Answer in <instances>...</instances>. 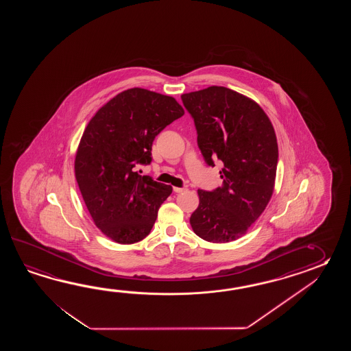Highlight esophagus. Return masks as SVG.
<instances>
[{
  "mask_svg": "<svg viewBox=\"0 0 351 351\" xmlns=\"http://www.w3.org/2000/svg\"><path fill=\"white\" fill-rule=\"evenodd\" d=\"M173 191H174L176 193H180V192L186 191V188H179V186H174V188H173Z\"/></svg>",
  "mask_w": 351,
  "mask_h": 351,
  "instance_id": "1",
  "label": "esophagus"
}]
</instances>
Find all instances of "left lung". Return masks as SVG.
Returning <instances> with one entry per match:
<instances>
[{"label": "left lung", "mask_w": 351, "mask_h": 351, "mask_svg": "<svg viewBox=\"0 0 351 351\" xmlns=\"http://www.w3.org/2000/svg\"><path fill=\"white\" fill-rule=\"evenodd\" d=\"M180 97L193 118L206 163H223V184L212 192L198 189L199 206L189 222L204 241H236L261 216L274 193L275 129L260 105L228 88L209 86Z\"/></svg>", "instance_id": "left-lung-1"}]
</instances>
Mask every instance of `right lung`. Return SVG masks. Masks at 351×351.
<instances>
[{
    "label": "right lung",
    "instance_id": "1",
    "mask_svg": "<svg viewBox=\"0 0 351 351\" xmlns=\"http://www.w3.org/2000/svg\"><path fill=\"white\" fill-rule=\"evenodd\" d=\"M183 114L174 97L133 88L101 106L85 128L75 177L94 223L114 242L145 239L172 193V186L139 176L136 165H150L156 136Z\"/></svg>",
    "mask_w": 351,
    "mask_h": 351
}]
</instances>
